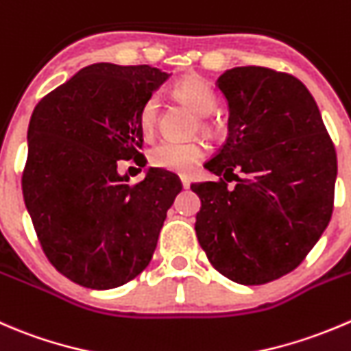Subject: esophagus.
Wrapping results in <instances>:
<instances>
[{
    "mask_svg": "<svg viewBox=\"0 0 351 351\" xmlns=\"http://www.w3.org/2000/svg\"><path fill=\"white\" fill-rule=\"evenodd\" d=\"M180 180H182L183 189H189V186H190V176L189 175H180Z\"/></svg>",
    "mask_w": 351,
    "mask_h": 351,
    "instance_id": "esophagus-1",
    "label": "esophagus"
}]
</instances>
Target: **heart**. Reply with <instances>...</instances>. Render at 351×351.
I'll list each match as a JSON object with an SVG mask.
<instances>
[{
  "mask_svg": "<svg viewBox=\"0 0 351 351\" xmlns=\"http://www.w3.org/2000/svg\"><path fill=\"white\" fill-rule=\"evenodd\" d=\"M173 94L180 103L189 106L193 113L200 114V130L213 134L216 125L209 120L207 114L213 113L217 106V96L213 85L200 77H185L173 85ZM159 118V99L158 96H149L138 110V127L142 134L152 135L158 127ZM206 156V145L202 141H162L149 152V162L154 168L168 169V171L185 173L195 162Z\"/></svg>",
  "mask_w": 351,
  "mask_h": 351,
  "instance_id": "b5f03b06",
  "label": "heart"
}]
</instances>
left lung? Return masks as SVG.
Wrapping results in <instances>:
<instances>
[{"label": "left lung", "mask_w": 351, "mask_h": 351, "mask_svg": "<svg viewBox=\"0 0 351 351\" xmlns=\"http://www.w3.org/2000/svg\"><path fill=\"white\" fill-rule=\"evenodd\" d=\"M217 87L230 108L228 138L204 165L219 180L190 185L200 197L197 238L228 280L269 283L300 266L329 224L335 144L293 75L237 66Z\"/></svg>", "instance_id": "8db88e82"}]
</instances>
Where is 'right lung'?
I'll return each instance as SVG.
<instances>
[{"label":"right lung","instance_id":"1","mask_svg":"<svg viewBox=\"0 0 351 351\" xmlns=\"http://www.w3.org/2000/svg\"><path fill=\"white\" fill-rule=\"evenodd\" d=\"M168 73L149 64L85 66L39 101L29 123L22 192L47 261L93 290L137 278L182 190L151 168L128 185L121 161L145 166L138 110Z\"/></svg>","mask_w":351,"mask_h":351}]
</instances>
